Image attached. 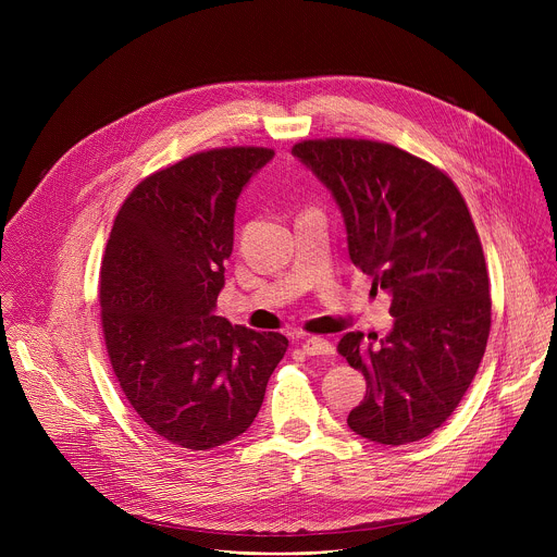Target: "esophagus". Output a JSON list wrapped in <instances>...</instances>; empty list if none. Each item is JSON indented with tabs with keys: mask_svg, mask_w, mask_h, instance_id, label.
Here are the masks:
<instances>
[{
	"mask_svg": "<svg viewBox=\"0 0 557 557\" xmlns=\"http://www.w3.org/2000/svg\"><path fill=\"white\" fill-rule=\"evenodd\" d=\"M304 352L310 355V357H331L335 355V346L329 342V339H322V337H308L304 344H301Z\"/></svg>",
	"mask_w": 557,
	"mask_h": 557,
	"instance_id": "1",
	"label": "esophagus"
}]
</instances>
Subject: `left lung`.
<instances>
[{
    "instance_id": "obj_1",
    "label": "left lung",
    "mask_w": 557,
    "mask_h": 557,
    "mask_svg": "<svg viewBox=\"0 0 557 557\" xmlns=\"http://www.w3.org/2000/svg\"><path fill=\"white\" fill-rule=\"evenodd\" d=\"M293 156L337 200L352 264L392 295L379 344L357 331L337 346L368 383L348 425L381 445L421 441L458 408L487 348L490 277L469 209L445 172L389 143L317 138Z\"/></svg>"
}]
</instances>
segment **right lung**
Returning <instances> with one entry per match:
<instances>
[{"mask_svg":"<svg viewBox=\"0 0 557 557\" xmlns=\"http://www.w3.org/2000/svg\"><path fill=\"white\" fill-rule=\"evenodd\" d=\"M273 149L220 147L153 172L125 198L101 262L108 357L140 421L205 451L249 430L288 339L213 314L235 202Z\"/></svg>","mask_w":557,"mask_h":557,"instance_id":"add662e5","label":"right lung"}]
</instances>
